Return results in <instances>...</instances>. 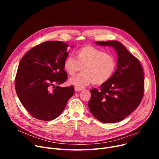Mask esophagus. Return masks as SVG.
<instances>
[{
  "label": "esophagus",
  "mask_w": 159,
  "mask_h": 159,
  "mask_svg": "<svg viewBox=\"0 0 159 159\" xmlns=\"http://www.w3.org/2000/svg\"><path fill=\"white\" fill-rule=\"evenodd\" d=\"M82 90V88H79L77 87H75V91H76V92H77V91H80Z\"/></svg>",
  "instance_id": "34e87169"
}]
</instances>
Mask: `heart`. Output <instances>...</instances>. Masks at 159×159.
<instances>
[{
	"mask_svg": "<svg viewBox=\"0 0 159 159\" xmlns=\"http://www.w3.org/2000/svg\"><path fill=\"white\" fill-rule=\"evenodd\" d=\"M76 59L71 56L65 58L63 67L66 73L74 75L80 70L82 73L72 77L69 82L79 88L93 83L102 85L109 80L116 70V61L114 56L91 46H84L75 53Z\"/></svg>",
	"mask_w": 159,
	"mask_h": 159,
	"instance_id": "heart-1",
	"label": "heart"
}]
</instances>
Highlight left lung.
I'll return each instance as SVG.
<instances>
[{"label":"left lung","instance_id":"8db88e82","mask_svg":"<svg viewBox=\"0 0 159 159\" xmlns=\"http://www.w3.org/2000/svg\"><path fill=\"white\" fill-rule=\"evenodd\" d=\"M112 46L118 56L117 68L111 78L99 90L91 89L89 109L94 117L104 123L122 120L135 110L144 95V75L137 58L120 42H97Z\"/></svg>","mask_w":159,"mask_h":159}]
</instances>
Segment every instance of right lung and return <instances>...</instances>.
Here are the masks:
<instances>
[{"mask_svg": "<svg viewBox=\"0 0 159 159\" xmlns=\"http://www.w3.org/2000/svg\"><path fill=\"white\" fill-rule=\"evenodd\" d=\"M68 47L61 41L44 42L31 49L19 62L15 80L16 93L35 119L45 121L56 119L74 94L73 86H58L68 79L63 67L69 54Z\"/></svg>", "mask_w": 159, "mask_h": 159, "instance_id": "1", "label": "right lung"}]
</instances>
